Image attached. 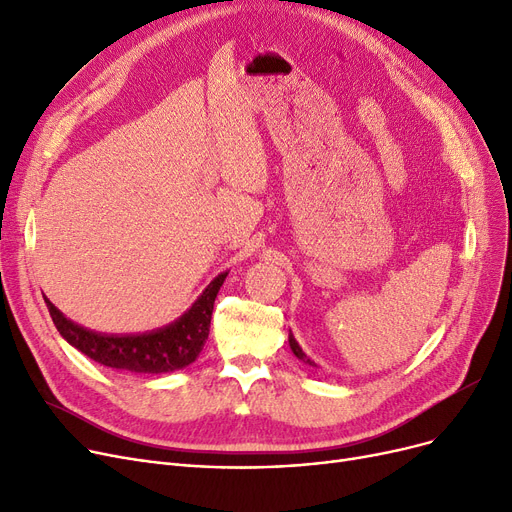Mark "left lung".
<instances>
[{"label":"left lung","mask_w":512,"mask_h":512,"mask_svg":"<svg viewBox=\"0 0 512 512\" xmlns=\"http://www.w3.org/2000/svg\"><path fill=\"white\" fill-rule=\"evenodd\" d=\"M288 344H290V348H292V353H294V357H297V359H301L303 363H307V365H315L305 353H303V348L299 346V342L297 340H294V336H292V332H288Z\"/></svg>","instance_id":"8db88e82"}]
</instances>
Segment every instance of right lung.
Returning a JSON list of instances; mask_svg holds the SVG:
<instances>
[{
	"instance_id": "right-lung-1",
	"label": "right lung",
	"mask_w": 512,
	"mask_h": 512,
	"mask_svg": "<svg viewBox=\"0 0 512 512\" xmlns=\"http://www.w3.org/2000/svg\"><path fill=\"white\" fill-rule=\"evenodd\" d=\"M228 272L215 276L199 299L172 324L126 336H107L70 321L56 305L45 299L49 315L62 338L99 365L130 373H170L191 365L203 351L209 336L213 303Z\"/></svg>"
}]
</instances>
